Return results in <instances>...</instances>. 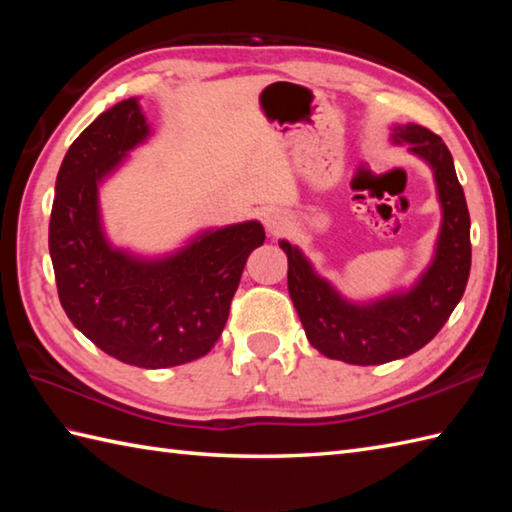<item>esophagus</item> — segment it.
Masks as SVG:
<instances>
[{
	"label": "esophagus",
	"instance_id": "34e87169",
	"mask_svg": "<svg viewBox=\"0 0 512 512\" xmlns=\"http://www.w3.org/2000/svg\"><path fill=\"white\" fill-rule=\"evenodd\" d=\"M264 226H266V231L273 233V235H277V233H281V231H286L288 215H286L284 211H281V209L268 211V213L264 215Z\"/></svg>",
	"mask_w": 512,
	"mask_h": 512
}]
</instances>
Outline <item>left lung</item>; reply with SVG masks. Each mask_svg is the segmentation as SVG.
I'll use <instances>...</instances> for the list:
<instances>
[{
	"label": "left lung",
	"mask_w": 512,
	"mask_h": 512,
	"mask_svg": "<svg viewBox=\"0 0 512 512\" xmlns=\"http://www.w3.org/2000/svg\"><path fill=\"white\" fill-rule=\"evenodd\" d=\"M391 138L409 143L411 154L429 162L442 206L436 257L416 286L372 303H352L314 273L297 246L279 242L288 255L290 299L310 345L350 365H380L418 352L447 323L471 273V217L449 147L413 123L394 127Z\"/></svg>",
	"instance_id": "left-lung-1"
}]
</instances>
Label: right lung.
<instances>
[{
	"label": "right lung",
	"instance_id": "obj_1",
	"mask_svg": "<svg viewBox=\"0 0 512 512\" xmlns=\"http://www.w3.org/2000/svg\"><path fill=\"white\" fill-rule=\"evenodd\" d=\"M147 136L136 99L83 129L61 162L48 246L59 301L74 328L118 361L160 369L211 352L246 259L266 233L255 220L231 224L158 259L114 248L101 226L99 184Z\"/></svg>",
	"mask_w": 512,
	"mask_h": 512
}]
</instances>
